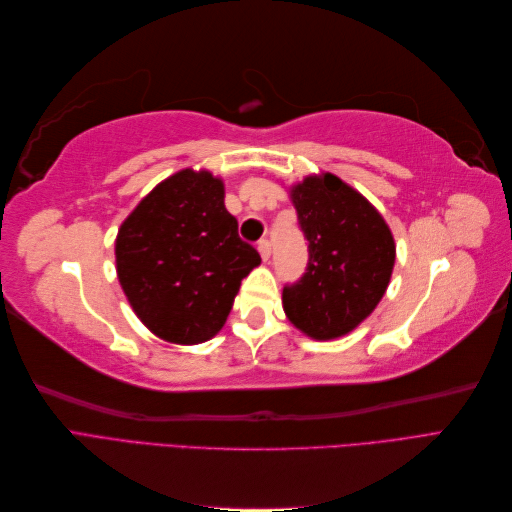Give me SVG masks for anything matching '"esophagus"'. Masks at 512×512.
Listing matches in <instances>:
<instances>
[{
  "mask_svg": "<svg viewBox=\"0 0 512 512\" xmlns=\"http://www.w3.org/2000/svg\"><path fill=\"white\" fill-rule=\"evenodd\" d=\"M258 252H260V258L267 262V260L271 258V243H269L267 239H262V241L258 243Z\"/></svg>",
  "mask_w": 512,
  "mask_h": 512,
  "instance_id": "obj_1",
  "label": "esophagus"
}]
</instances>
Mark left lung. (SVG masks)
<instances>
[{
  "label": "left lung",
  "mask_w": 512,
  "mask_h": 512,
  "mask_svg": "<svg viewBox=\"0 0 512 512\" xmlns=\"http://www.w3.org/2000/svg\"><path fill=\"white\" fill-rule=\"evenodd\" d=\"M305 232L309 262L301 282L286 286V318L303 335L329 342L374 312L389 288L395 239L382 213L333 173L307 175L288 188Z\"/></svg>",
  "instance_id": "1"
}]
</instances>
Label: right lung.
Here are the masks:
<instances>
[{"label": "right lung", "instance_id": "add662e5", "mask_svg": "<svg viewBox=\"0 0 512 512\" xmlns=\"http://www.w3.org/2000/svg\"><path fill=\"white\" fill-rule=\"evenodd\" d=\"M115 262L138 320L168 344L194 346L220 333L260 256L239 239L224 181L205 168H183L123 220Z\"/></svg>", "mask_w": 512, "mask_h": 512}]
</instances>
